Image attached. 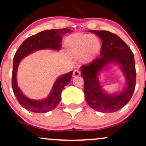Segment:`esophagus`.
Here are the masks:
<instances>
[{
    "label": "esophagus",
    "instance_id": "34e87169",
    "mask_svg": "<svg viewBox=\"0 0 146 146\" xmlns=\"http://www.w3.org/2000/svg\"><path fill=\"white\" fill-rule=\"evenodd\" d=\"M81 75V72L79 69H75L74 71H73V77H78V76H80Z\"/></svg>",
    "mask_w": 146,
    "mask_h": 146
}]
</instances>
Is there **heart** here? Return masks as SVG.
Wrapping results in <instances>:
<instances>
[{
    "label": "heart",
    "instance_id": "b5f03b06",
    "mask_svg": "<svg viewBox=\"0 0 146 146\" xmlns=\"http://www.w3.org/2000/svg\"><path fill=\"white\" fill-rule=\"evenodd\" d=\"M66 45L72 55L85 54L89 59L94 58L100 48L99 41L95 36L84 34H75L69 36L66 41Z\"/></svg>",
    "mask_w": 146,
    "mask_h": 146
}]
</instances>
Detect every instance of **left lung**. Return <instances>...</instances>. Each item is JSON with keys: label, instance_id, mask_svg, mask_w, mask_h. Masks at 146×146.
<instances>
[{"label": "left lung", "instance_id": "obj_1", "mask_svg": "<svg viewBox=\"0 0 146 146\" xmlns=\"http://www.w3.org/2000/svg\"><path fill=\"white\" fill-rule=\"evenodd\" d=\"M102 40L100 57L81 66L84 82L85 99L93 110L103 113L120 110L132 97L136 83V70L133 52L116 35L106 31H90ZM118 64L126 78V87L120 93L110 95L102 90L98 75L108 64Z\"/></svg>", "mask_w": 146, "mask_h": 146}]
</instances>
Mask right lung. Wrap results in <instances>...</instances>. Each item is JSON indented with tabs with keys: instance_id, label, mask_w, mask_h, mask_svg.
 I'll use <instances>...</instances> for the list:
<instances>
[{
	"instance_id": "right-lung-1",
	"label": "right lung",
	"mask_w": 146,
	"mask_h": 146,
	"mask_svg": "<svg viewBox=\"0 0 146 146\" xmlns=\"http://www.w3.org/2000/svg\"><path fill=\"white\" fill-rule=\"evenodd\" d=\"M68 29H53L44 31L30 36L24 41L13 58L12 71V88L19 103L26 110L35 113H46L53 110L61 99V92L65 86L71 80L73 71L61 75L56 80L52 90L46 99L43 100H33L24 96L17 84V70L23 58L35 51L45 49L60 50L62 35L71 33Z\"/></svg>"
}]
</instances>
